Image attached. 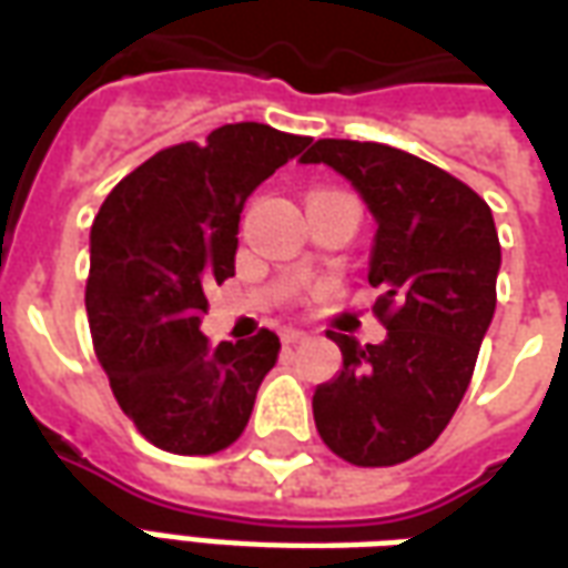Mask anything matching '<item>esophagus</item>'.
Masks as SVG:
<instances>
[{
  "label": "esophagus",
  "instance_id": "1",
  "mask_svg": "<svg viewBox=\"0 0 568 568\" xmlns=\"http://www.w3.org/2000/svg\"><path fill=\"white\" fill-rule=\"evenodd\" d=\"M283 344H301V341H307V332H301V328H283Z\"/></svg>",
  "mask_w": 568,
  "mask_h": 568
}]
</instances>
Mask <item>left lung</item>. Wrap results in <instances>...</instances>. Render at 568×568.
<instances>
[{
    "mask_svg": "<svg viewBox=\"0 0 568 568\" xmlns=\"http://www.w3.org/2000/svg\"><path fill=\"white\" fill-rule=\"evenodd\" d=\"M325 163L374 215L368 283L383 288L381 344L332 334L344 368L313 393L322 440L353 465H398L435 444L463 402L496 313L501 246L493 212L459 179L381 142L320 140Z\"/></svg>",
    "mask_w": 568,
    "mask_h": 568,
    "instance_id": "obj_1",
    "label": "left lung"
}]
</instances>
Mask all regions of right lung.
I'll list each match as a JSON object with an SVG mask.
<instances>
[{"mask_svg":"<svg viewBox=\"0 0 568 568\" xmlns=\"http://www.w3.org/2000/svg\"><path fill=\"white\" fill-rule=\"evenodd\" d=\"M310 136L243 121L182 142L121 179L91 227L84 307L118 405L166 453L206 456L246 428L280 337L210 344L203 288L234 276L248 194Z\"/></svg>","mask_w":568,"mask_h":568,"instance_id":"1","label":"right lung"}]
</instances>
